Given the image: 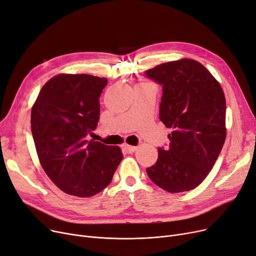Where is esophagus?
I'll list each match as a JSON object with an SVG mask.
<instances>
[{
    "label": "esophagus",
    "instance_id": "obj_1",
    "mask_svg": "<svg viewBox=\"0 0 256 256\" xmlns=\"http://www.w3.org/2000/svg\"><path fill=\"white\" fill-rule=\"evenodd\" d=\"M122 148H124L128 152H134L137 150L136 146H128V144H124V146Z\"/></svg>",
    "mask_w": 256,
    "mask_h": 256
}]
</instances>
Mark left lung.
<instances>
[{"mask_svg":"<svg viewBox=\"0 0 256 256\" xmlns=\"http://www.w3.org/2000/svg\"><path fill=\"white\" fill-rule=\"evenodd\" d=\"M146 76L163 86L160 120L172 128L170 146L158 148V160L146 168L162 190L178 194L201 184L226 139V99L220 82L194 60L156 66Z\"/></svg>","mask_w":256,"mask_h":256,"instance_id":"left-lung-1","label":"left lung"}]
</instances>
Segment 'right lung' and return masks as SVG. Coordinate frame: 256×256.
I'll return each mask as SVG.
<instances>
[{
    "label": "right lung",
    "instance_id": "add662e5",
    "mask_svg": "<svg viewBox=\"0 0 256 256\" xmlns=\"http://www.w3.org/2000/svg\"><path fill=\"white\" fill-rule=\"evenodd\" d=\"M106 78L58 74L31 110V130L42 168L64 192L88 198L110 183L124 154L119 146L86 140L97 126Z\"/></svg>",
    "mask_w": 256,
    "mask_h": 256
}]
</instances>
